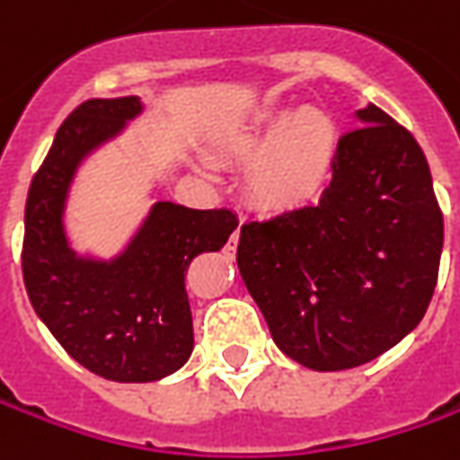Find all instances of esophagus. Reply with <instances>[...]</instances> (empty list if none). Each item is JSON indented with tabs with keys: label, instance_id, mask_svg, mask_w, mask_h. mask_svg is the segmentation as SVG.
I'll use <instances>...</instances> for the list:
<instances>
[{
	"label": "esophagus",
	"instance_id": "obj_1",
	"mask_svg": "<svg viewBox=\"0 0 460 460\" xmlns=\"http://www.w3.org/2000/svg\"><path fill=\"white\" fill-rule=\"evenodd\" d=\"M238 240H240V227H235V233L230 235V243H227V251H230V253L235 251V245H238Z\"/></svg>",
	"mask_w": 460,
	"mask_h": 460
}]
</instances>
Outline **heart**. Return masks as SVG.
<instances>
[{
    "label": "heart",
    "mask_w": 460,
    "mask_h": 460,
    "mask_svg": "<svg viewBox=\"0 0 460 460\" xmlns=\"http://www.w3.org/2000/svg\"><path fill=\"white\" fill-rule=\"evenodd\" d=\"M235 148L253 153L248 189L269 209H292L312 202L325 189L338 158L335 119L317 110H276L235 137Z\"/></svg>",
    "instance_id": "b5f03b06"
}]
</instances>
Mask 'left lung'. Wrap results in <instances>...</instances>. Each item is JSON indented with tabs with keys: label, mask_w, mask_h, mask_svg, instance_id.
<instances>
[{
	"label": "left lung",
	"mask_w": 460,
	"mask_h": 460,
	"mask_svg": "<svg viewBox=\"0 0 460 460\" xmlns=\"http://www.w3.org/2000/svg\"><path fill=\"white\" fill-rule=\"evenodd\" d=\"M356 117L320 202L240 227V276L274 343L314 371L374 361L410 335L443 253L422 148L376 104Z\"/></svg>",
	"instance_id": "8db88e82"
}]
</instances>
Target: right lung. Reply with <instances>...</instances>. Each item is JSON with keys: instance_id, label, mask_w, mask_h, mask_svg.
Returning <instances> with one entry per match:
<instances>
[{"instance_id": "right-lung-1", "label": "right lung", "mask_w": 460, "mask_h": 460, "mask_svg": "<svg viewBox=\"0 0 460 460\" xmlns=\"http://www.w3.org/2000/svg\"><path fill=\"white\" fill-rule=\"evenodd\" d=\"M143 112L137 97L89 99L66 117L25 204L22 276L38 317L92 374L140 384L179 371L194 348L184 276L199 253L220 251L238 217L230 209L155 202L112 261L81 258L63 212L79 164Z\"/></svg>"}]
</instances>
